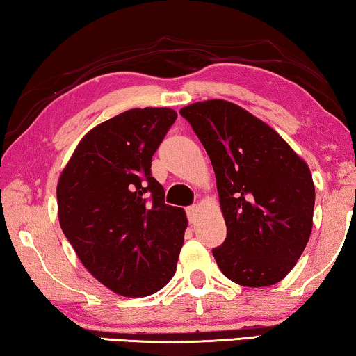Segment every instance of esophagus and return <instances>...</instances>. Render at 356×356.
Segmentation results:
<instances>
[{"label":"esophagus","instance_id":"1","mask_svg":"<svg viewBox=\"0 0 356 356\" xmlns=\"http://www.w3.org/2000/svg\"><path fill=\"white\" fill-rule=\"evenodd\" d=\"M186 213H188L189 221L193 223V221L195 220V216H197V213H199V207L197 205H191V207L186 209Z\"/></svg>","mask_w":356,"mask_h":356}]
</instances>
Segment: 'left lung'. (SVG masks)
I'll use <instances>...</instances> for the list:
<instances>
[{"mask_svg":"<svg viewBox=\"0 0 356 356\" xmlns=\"http://www.w3.org/2000/svg\"><path fill=\"white\" fill-rule=\"evenodd\" d=\"M212 162L226 239L212 254L223 275L245 287L289 275L313 228L315 184L307 162L249 111L209 99L179 111Z\"/></svg>","mask_w":356,"mask_h":356,"instance_id":"1","label":"left lung"}]
</instances>
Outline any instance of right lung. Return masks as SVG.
<instances>
[{
  "mask_svg": "<svg viewBox=\"0 0 356 356\" xmlns=\"http://www.w3.org/2000/svg\"><path fill=\"white\" fill-rule=\"evenodd\" d=\"M178 114L122 112L81 138L58 181V216L83 266L123 297L161 291L177 271L186 212L163 200L151 161Z\"/></svg>",
  "mask_w": 356,
  "mask_h": 356,
  "instance_id": "1",
  "label": "right lung"
}]
</instances>
